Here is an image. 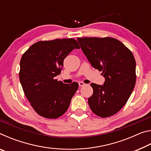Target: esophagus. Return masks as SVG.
Here are the masks:
<instances>
[{
    "label": "esophagus",
    "instance_id": "34e87169",
    "mask_svg": "<svg viewBox=\"0 0 151 151\" xmlns=\"http://www.w3.org/2000/svg\"><path fill=\"white\" fill-rule=\"evenodd\" d=\"M85 84L83 83V82H82V81H80V82H78V85L80 86H84L85 85Z\"/></svg>",
    "mask_w": 151,
    "mask_h": 151
}]
</instances>
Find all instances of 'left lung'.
<instances>
[{"instance_id":"left-lung-1","label":"left lung","mask_w":151,"mask_h":151,"mask_svg":"<svg viewBox=\"0 0 151 151\" xmlns=\"http://www.w3.org/2000/svg\"><path fill=\"white\" fill-rule=\"evenodd\" d=\"M91 65L105 78L103 85L91 83L88 103L94 114L105 118L116 114L129 99L136 83V62L131 51L111 37L77 38Z\"/></svg>"}]
</instances>
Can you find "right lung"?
<instances>
[{
    "label": "right lung",
    "instance_id": "obj_1",
    "mask_svg": "<svg viewBox=\"0 0 151 151\" xmlns=\"http://www.w3.org/2000/svg\"><path fill=\"white\" fill-rule=\"evenodd\" d=\"M75 48L73 39L39 41L33 44L20 62L19 78L25 96L35 111L47 119H57L67 111L78 88L77 83L65 84L55 77L60 75L64 59Z\"/></svg>",
    "mask_w": 151,
    "mask_h": 151
}]
</instances>
